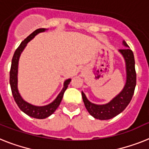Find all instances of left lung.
Returning a JSON list of instances; mask_svg holds the SVG:
<instances>
[{"mask_svg":"<svg viewBox=\"0 0 149 149\" xmlns=\"http://www.w3.org/2000/svg\"><path fill=\"white\" fill-rule=\"evenodd\" d=\"M123 44L127 48L120 49L118 51L123 56L126 67V83L120 93L112 99L109 102L104 105H96L92 103L87 100L86 96L82 92V97L86 108L89 113L95 118L100 120L110 119L123 112L129 105L133 96L136 85V72L135 69V59L133 52L128 48L129 47L125 40Z\"/></svg>","mask_w":149,"mask_h":149,"instance_id":"obj_1","label":"left lung"}]
</instances>
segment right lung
Segmentation results:
<instances>
[{
    "instance_id": "right-lung-1",
    "label": "right lung",
    "mask_w": 149,
    "mask_h": 149,
    "mask_svg": "<svg viewBox=\"0 0 149 149\" xmlns=\"http://www.w3.org/2000/svg\"><path fill=\"white\" fill-rule=\"evenodd\" d=\"M47 29L44 28H40L36 30L35 31L30 34L28 37H26V39L22 41V43H20V46L17 47V49H16L14 52V54L12 58L11 66H10V88H11V92L14 96V99L15 100L16 103L17 104L18 107L20 109L21 111L26 113L29 116L33 117V118H45L51 116L53 113L56 111V109L58 108V106H60L61 100L63 99V94L67 89L68 85L70 83L71 79H66L64 82L63 88L62 91L60 92V94L57 95V97L56 98V100L54 102L49 105L44 106H36L33 105L26 102L22 99L20 96L19 92L17 89V69H18V61H19V58L20 56L26 46V43H28L29 41L32 40L33 37L39 33L43 32L45 31Z\"/></svg>"
}]
</instances>
